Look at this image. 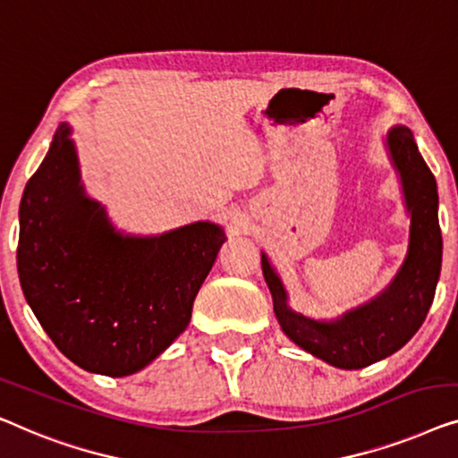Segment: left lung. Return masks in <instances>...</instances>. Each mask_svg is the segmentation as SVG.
Returning <instances> with one entry per match:
<instances>
[{"label":"left lung","mask_w":458,"mask_h":458,"mask_svg":"<svg viewBox=\"0 0 458 458\" xmlns=\"http://www.w3.org/2000/svg\"><path fill=\"white\" fill-rule=\"evenodd\" d=\"M388 149L401 172L411 211V241L401 272L377 299L336 321L309 319L288 309L284 286L267 257L261 255L263 278L282 330L301 349L343 369H360L403 349L421 327L440 278L442 234L434 174L423 162L409 128H392Z\"/></svg>","instance_id":"8db88e82"}]
</instances>
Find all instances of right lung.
<instances>
[{"instance_id":"right-lung-1","label":"right lung","mask_w":458,"mask_h":458,"mask_svg":"<svg viewBox=\"0 0 458 458\" xmlns=\"http://www.w3.org/2000/svg\"><path fill=\"white\" fill-rule=\"evenodd\" d=\"M60 126L21 201L18 276L38 324L72 363L101 376L143 369L186 330L224 232L211 222L122 236L85 197Z\"/></svg>"}]
</instances>
